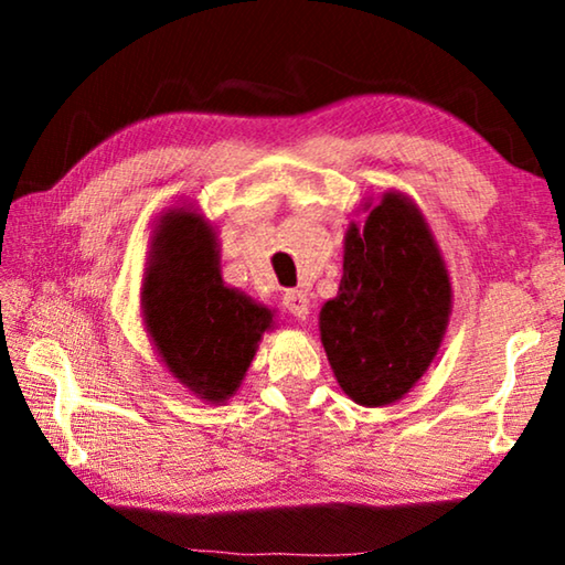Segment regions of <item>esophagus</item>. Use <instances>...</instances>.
<instances>
[{"label":"esophagus","mask_w":565,"mask_h":565,"mask_svg":"<svg viewBox=\"0 0 565 565\" xmlns=\"http://www.w3.org/2000/svg\"><path fill=\"white\" fill-rule=\"evenodd\" d=\"M281 303H284V309L289 311L291 317H296V319H306V317H309L311 303H309V294H306V291H299V289L286 291Z\"/></svg>","instance_id":"esophagus-1"}]
</instances>
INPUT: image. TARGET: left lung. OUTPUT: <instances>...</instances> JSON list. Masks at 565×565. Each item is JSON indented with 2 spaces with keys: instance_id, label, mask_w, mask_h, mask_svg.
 <instances>
[{
  "instance_id": "1",
  "label": "left lung",
  "mask_w": 565,
  "mask_h": 565,
  "mask_svg": "<svg viewBox=\"0 0 565 565\" xmlns=\"http://www.w3.org/2000/svg\"><path fill=\"white\" fill-rule=\"evenodd\" d=\"M343 236L339 294L319 331L333 376L359 406H388L426 374L451 317V276L414 199L386 191L361 204Z\"/></svg>"
}]
</instances>
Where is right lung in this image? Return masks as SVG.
<instances>
[{
    "label": "right lung",
    "instance_id": "right-lung-1",
    "mask_svg": "<svg viewBox=\"0 0 565 565\" xmlns=\"http://www.w3.org/2000/svg\"><path fill=\"white\" fill-rule=\"evenodd\" d=\"M218 236L194 206H171L149 236L141 317L159 361L189 394L222 406L274 329V311L232 289Z\"/></svg>",
    "mask_w": 565,
    "mask_h": 565
}]
</instances>
